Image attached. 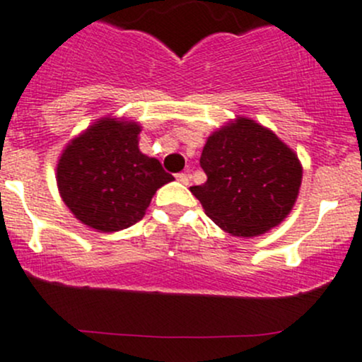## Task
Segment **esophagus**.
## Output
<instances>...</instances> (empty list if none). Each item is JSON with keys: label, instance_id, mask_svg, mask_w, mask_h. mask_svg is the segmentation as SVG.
<instances>
[{"label": "esophagus", "instance_id": "1", "mask_svg": "<svg viewBox=\"0 0 362 362\" xmlns=\"http://www.w3.org/2000/svg\"><path fill=\"white\" fill-rule=\"evenodd\" d=\"M175 178H177L180 184H184V185L189 184V175L187 173H177V175H175Z\"/></svg>", "mask_w": 362, "mask_h": 362}]
</instances>
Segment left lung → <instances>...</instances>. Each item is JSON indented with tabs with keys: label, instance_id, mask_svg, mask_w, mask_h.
Returning <instances> with one entry per match:
<instances>
[{
	"label": "left lung",
	"instance_id": "8db88e82",
	"mask_svg": "<svg viewBox=\"0 0 362 362\" xmlns=\"http://www.w3.org/2000/svg\"><path fill=\"white\" fill-rule=\"evenodd\" d=\"M206 173L191 192L204 213L232 235L253 238L290 215L302 184L298 156L269 128L238 117L206 140L199 159Z\"/></svg>",
	"mask_w": 362,
	"mask_h": 362
}]
</instances>
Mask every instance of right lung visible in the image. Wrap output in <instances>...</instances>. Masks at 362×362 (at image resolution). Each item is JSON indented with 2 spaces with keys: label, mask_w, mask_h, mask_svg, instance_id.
<instances>
[{
  "label": "right lung",
  "mask_w": 362,
  "mask_h": 362,
  "mask_svg": "<svg viewBox=\"0 0 362 362\" xmlns=\"http://www.w3.org/2000/svg\"><path fill=\"white\" fill-rule=\"evenodd\" d=\"M139 133L135 121L102 117L72 139L60 156V197L91 229H128L142 220L156 191L173 180L158 159L140 152Z\"/></svg>",
  "instance_id": "add662e5"
}]
</instances>
